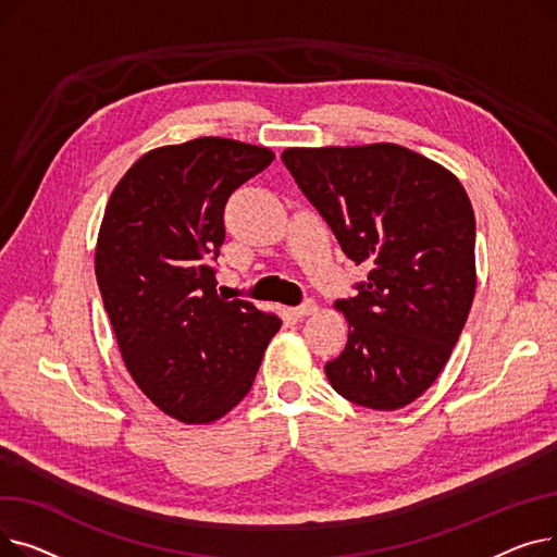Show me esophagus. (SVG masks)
Segmentation results:
<instances>
[{"instance_id": "esophagus-1", "label": "esophagus", "mask_w": 557, "mask_h": 557, "mask_svg": "<svg viewBox=\"0 0 557 557\" xmlns=\"http://www.w3.org/2000/svg\"><path fill=\"white\" fill-rule=\"evenodd\" d=\"M315 311H318V305L313 300H307V302H302L300 307L294 309V315L296 318H307V315H313Z\"/></svg>"}]
</instances>
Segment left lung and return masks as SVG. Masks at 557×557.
Wrapping results in <instances>:
<instances>
[{
  "label": "left lung",
  "instance_id": "obj_1",
  "mask_svg": "<svg viewBox=\"0 0 557 557\" xmlns=\"http://www.w3.org/2000/svg\"><path fill=\"white\" fill-rule=\"evenodd\" d=\"M286 169L343 252L370 269L338 300L349 336L332 388L374 411L416 401L443 372L476 290L474 210L456 175L399 144L286 149Z\"/></svg>",
  "mask_w": 557,
  "mask_h": 557
}]
</instances>
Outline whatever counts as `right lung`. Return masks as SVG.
Masks as SVG:
<instances>
[{
  "label": "right lung",
  "mask_w": 557,
  "mask_h": 557,
  "mask_svg": "<svg viewBox=\"0 0 557 557\" xmlns=\"http://www.w3.org/2000/svg\"><path fill=\"white\" fill-rule=\"evenodd\" d=\"M275 153L198 137L144 153L116 183L95 271L126 370L160 411L210 424L250 391L282 320L216 294L210 261L225 239L227 196Z\"/></svg>",
  "instance_id": "1"
}]
</instances>
